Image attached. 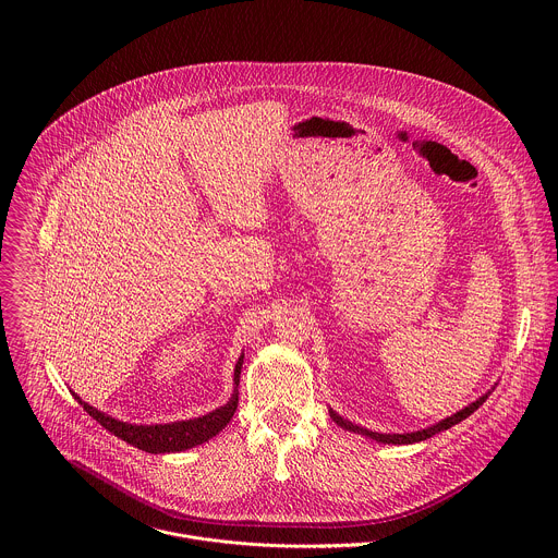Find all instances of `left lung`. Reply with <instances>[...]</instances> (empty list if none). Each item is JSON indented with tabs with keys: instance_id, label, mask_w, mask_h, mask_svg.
Instances as JSON below:
<instances>
[{
	"instance_id": "obj_1",
	"label": "left lung",
	"mask_w": 558,
	"mask_h": 558,
	"mask_svg": "<svg viewBox=\"0 0 558 558\" xmlns=\"http://www.w3.org/2000/svg\"><path fill=\"white\" fill-rule=\"evenodd\" d=\"M489 393H485V396H481L477 401H473V403H469L466 408H462L460 412H456V414H451V416H447V418H442L440 423H436V425H432V427H427V429H421V432H410V434H378V432H369V429H365V427H359V425H354V423H350V421H345V418H341L337 412H332V410H328L330 412V418L339 425V427H343V429H348V432H356V434H363V436H367V438H372V440H376V442H385V445H412V442H421V440H427V438H432L434 434H438V432H445V429H449V427H453V425H458L460 421H464L466 416H471L475 410H477L478 405L487 399Z\"/></svg>"
}]
</instances>
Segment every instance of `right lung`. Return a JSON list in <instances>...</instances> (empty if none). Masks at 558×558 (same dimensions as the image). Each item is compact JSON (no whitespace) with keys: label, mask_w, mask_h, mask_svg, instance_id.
I'll return each instance as SVG.
<instances>
[{"label":"right lung","mask_w":558,"mask_h":558,"mask_svg":"<svg viewBox=\"0 0 558 558\" xmlns=\"http://www.w3.org/2000/svg\"><path fill=\"white\" fill-rule=\"evenodd\" d=\"M240 367H242V356L236 363L234 369V396L230 401L204 416L197 418H189V421H178V423H165V425H131L124 421H118L96 408H92L89 403L81 401L83 410L96 418L107 432H111L113 436L122 438L124 442L146 451V453H173V451H184L191 449L195 445H202L206 440H210L213 436H217L234 416L236 408H239V385H240Z\"/></svg>","instance_id":"right-lung-1"}]
</instances>
